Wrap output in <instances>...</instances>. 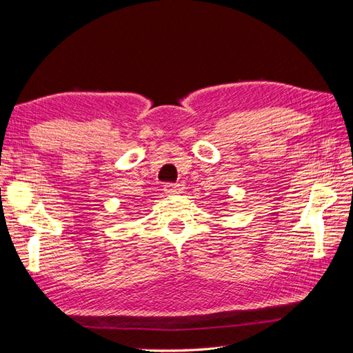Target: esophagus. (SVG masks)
<instances>
[{
	"label": "esophagus",
	"instance_id": "34e87169",
	"mask_svg": "<svg viewBox=\"0 0 353 353\" xmlns=\"http://www.w3.org/2000/svg\"><path fill=\"white\" fill-rule=\"evenodd\" d=\"M183 187L179 184H166L164 185V192L168 193V195H176V193H181Z\"/></svg>",
	"mask_w": 353,
	"mask_h": 353
}]
</instances>
